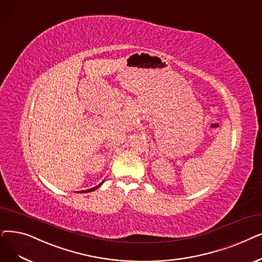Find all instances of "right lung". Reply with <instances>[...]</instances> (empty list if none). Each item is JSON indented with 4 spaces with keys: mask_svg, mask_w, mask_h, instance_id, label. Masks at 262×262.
<instances>
[{
    "mask_svg": "<svg viewBox=\"0 0 262 262\" xmlns=\"http://www.w3.org/2000/svg\"><path fill=\"white\" fill-rule=\"evenodd\" d=\"M101 183H103V182H101ZM101 183L100 184H98L97 186H95V187H93V188H91V189H86V190H81L80 192H89V191H93V190H95L96 188H98L100 185H101Z\"/></svg>",
    "mask_w": 262,
    "mask_h": 262,
    "instance_id": "obj_1",
    "label": "right lung"
}]
</instances>
